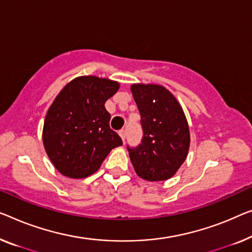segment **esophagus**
I'll list each match as a JSON object with an SVG mask.
<instances>
[{"instance_id":"34e87169","label":"esophagus","mask_w":252,"mask_h":252,"mask_svg":"<svg viewBox=\"0 0 252 252\" xmlns=\"http://www.w3.org/2000/svg\"><path fill=\"white\" fill-rule=\"evenodd\" d=\"M119 134H120V137L122 138V140L125 141V140H126V131L123 130V129L120 130V131H119Z\"/></svg>"}]
</instances>
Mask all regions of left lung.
<instances>
[{
    "label": "left lung",
    "instance_id": "8db88e82",
    "mask_svg": "<svg viewBox=\"0 0 252 252\" xmlns=\"http://www.w3.org/2000/svg\"><path fill=\"white\" fill-rule=\"evenodd\" d=\"M140 113L144 136L137 147H129L136 173L147 181L173 176L188 156L190 132L185 112L175 97L159 85L131 86Z\"/></svg>",
    "mask_w": 252,
    "mask_h": 252
}]
</instances>
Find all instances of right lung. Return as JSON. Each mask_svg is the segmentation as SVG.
<instances>
[{"instance_id":"add662e5","label":"right lung","mask_w":252,"mask_h":252,"mask_svg":"<svg viewBox=\"0 0 252 252\" xmlns=\"http://www.w3.org/2000/svg\"><path fill=\"white\" fill-rule=\"evenodd\" d=\"M119 88V82L110 79L84 76L56 96L44 121L43 144L60 173L87 178L98 171L112 149L122 145L104 106Z\"/></svg>"}]
</instances>
